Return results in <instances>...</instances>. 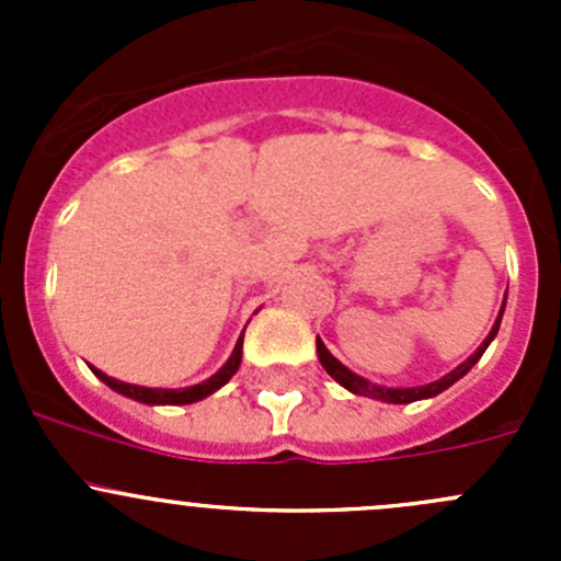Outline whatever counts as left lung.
Instances as JSON below:
<instances>
[{"instance_id":"8db88e82","label":"left lung","mask_w":561,"mask_h":561,"mask_svg":"<svg viewBox=\"0 0 561 561\" xmlns=\"http://www.w3.org/2000/svg\"><path fill=\"white\" fill-rule=\"evenodd\" d=\"M505 301H507V298H505ZM505 301H502V309H500V314H496V322H494V325H491V333H489V336L483 339V344H480V347L474 350V353L469 355V358L463 360L461 366H456V369L450 371V375L439 377V380L428 382V386H417V388H386V386H375V382L364 380V377H358V375H355V371H350L347 366H344V364H339V360L333 358L331 353H328V347H325V344L320 342V339H317V358H320L322 369H325L328 375H331L333 380L339 382V386H342V388H347L350 393L369 396V399H377V401H388V404H410V401L432 399V396L443 393L445 388H450V386H454L456 380H461V377L467 375V371L472 369L474 364H478V360H480V355L485 353V347H489V344L494 342L496 331H500L502 314H505Z\"/></svg>"}]
</instances>
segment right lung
<instances>
[{"label":"right lung","mask_w":561,"mask_h":561,"mask_svg":"<svg viewBox=\"0 0 561 561\" xmlns=\"http://www.w3.org/2000/svg\"><path fill=\"white\" fill-rule=\"evenodd\" d=\"M241 347H244V333L239 336V342H236L233 353H230V358L225 360L222 369L217 371L214 377H208V380L197 382V386H190V388H144V386H129V382H122V380H113V377H107L105 371L94 369V375L100 377V380L105 382L107 388L116 390V393L127 396V399H135L140 401V404H192V401H201L206 399V396H211L214 390H219L225 386V382L230 380V377L239 371L241 366Z\"/></svg>","instance_id":"1"}]
</instances>
